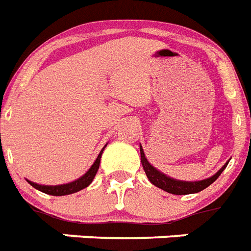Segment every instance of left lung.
Returning a JSON list of instances; mask_svg holds the SVG:
<instances>
[{
    "instance_id": "left-lung-1",
    "label": "left lung",
    "mask_w": 251,
    "mask_h": 251,
    "mask_svg": "<svg viewBox=\"0 0 251 251\" xmlns=\"http://www.w3.org/2000/svg\"><path fill=\"white\" fill-rule=\"evenodd\" d=\"M140 153H141V163L142 167H144V171H145L148 179L150 180L151 184H154L155 186L160 188V189L166 190L168 193L172 194H192V193H198L201 190L206 189L208 185H211L212 182L215 181L218 177L220 176V174L224 171V168L227 167L226 163L223 167L220 168L219 171L216 172L215 175L208 177L206 180H201V181H180V180H175L168 177L164 174L159 172L157 168H154L151 164L148 162V159L145 158V154H144V150L140 146Z\"/></svg>"
}]
</instances>
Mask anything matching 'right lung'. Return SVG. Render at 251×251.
Here are the masks:
<instances>
[{
	"label": "right lung",
	"mask_w": 251,
	"mask_h": 251,
	"mask_svg": "<svg viewBox=\"0 0 251 251\" xmlns=\"http://www.w3.org/2000/svg\"><path fill=\"white\" fill-rule=\"evenodd\" d=\"M103 149H105V148H103ZM103 149L101 150V153L98 154L97 159H96V162L93 163V166L89 168V171H88L85 175L81 176L80 179L70 182V184L48 186V185H39V184H36V182H32V181H28V182H29V184H31L33 188H36L37 190L43 192V193L50 194V196H66V194L76 193V192H79V190L87 188V186L93 181L94 176H96L98 168H100V162H101V155Z\"/></svg>",
	"instance_id": "obj_1"
}]
</instances>
